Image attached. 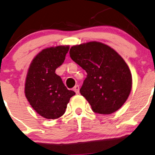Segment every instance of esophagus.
Wrapping results in <instances>:
<instances>
[{"mask_svg": "<svg viewBox=\"0 0 155 155\" xmlns=\"http://www.w3.org/2000/svg\"><path fill=\"white\" fill-rule=\"evenodd\" d=\"M73 91L76 92V94L79 93V86H76L74 88H73Z\"/></svg>", "mask_w": 155, "mask_h": 155, "instance_id": "34e87169", "label": "esophagus"}]
</instances>
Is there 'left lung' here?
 Wrapping results in <instances>:
<instances>
[{"label":"left lung","mask_w":155,"mask_h":155,"mask_svg":"<svg viewBox=\"0 0 155 155\" xmlns=\"http://www.w3.org/2000/svg\"><path fill=\"white\" fill-rule=\"evenodd\" d=\"M71 59L87 73L80 93L96 113L109 115L124 105L131 93L129 67L114 49L98 41L74 45Z\"/></svg>","instance_id":"obj_1"}]
</instances>
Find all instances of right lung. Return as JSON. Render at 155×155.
I'll return each instance as SVG.
<instances>
[{"label": "right lung", "instance_id": "add662e5", "mask_svg": "<svg viewBox=\"0 0 155 155\" xmlns=\"http://www.w3.org/2000/svg\"><path fill=\"white\" fill-rule=\"evenodd\" d=\"M69 49V45L43 49L33 59L27 70L25 96L37 113L47 119L62 116L70 98L76 94L68 90L55 73L64 62Z\"/></svg>", "mask_w": 155, "mask_h": 155}]
</instances>
